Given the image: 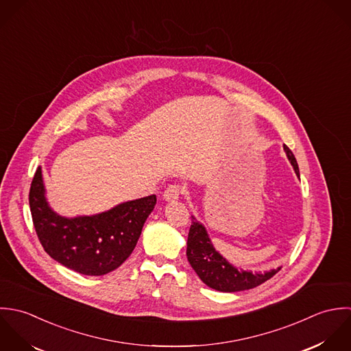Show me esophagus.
I'll return each instance as SVG.
<instances>
[{
	"mask_svg": "<svg viewBox=\"0 0 351 351\" xmlns=\"http://www.w3.org/2000/svg\"><path fill=\"white\" fill-rule=\"evenodd\" d=\"M182 194H183V187L180 184H171L167 187L162 197L165 201H175V199H179Z\"/></svg>",
	"mask_w": 351,
	"mask_h": 351,
	"instance_id": "obj_1",
	"label": "esophagus"
}]
</instances>
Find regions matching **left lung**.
I'll return each instance as SVG.
<instances>
[{
  "label": "left lung",
  "mask_w": 351,
  "mask_h": 351,
  "mask_svg": "<svg viewBox=\"0 0 351 351\" xmlns=\"http://www.w3.org/2000/svg\"><path fill=\"white\" fill-rule=\"evenodd\" d=\"M283 150L290 164L293 165L295 175L300 178V171L294 154L286 145H283ZM191 218L193 222L187 239V259L198 277L211 289L225 293L248 290L270 280L280 271V267L263 274L239 270L214 248L204 223L197 221L194 215Z\"/></svg>",
  "instance_id": "1"
}]
</instances>
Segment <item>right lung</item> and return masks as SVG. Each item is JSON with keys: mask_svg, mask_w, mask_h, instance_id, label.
I'll list each match as a JSON object with an SVG mask.
<instances>
[{"mask_svg": "<svg viewBox=\"0 0 351 351\" xmlns=\"http://www.w3.org/2000/svg\"><path fill=\"white\" fill-rule=\"evenodd\" d=\"M156 201V195H149L99 214L69 218L50 208L40 167L29 189L32 221L45 251L84 276H104L132 255Z\"/></svg>", "mask_w": 351, "mask_h": 351, "instance_id": "obj_1", "label": "right lung"}]
</instances>
